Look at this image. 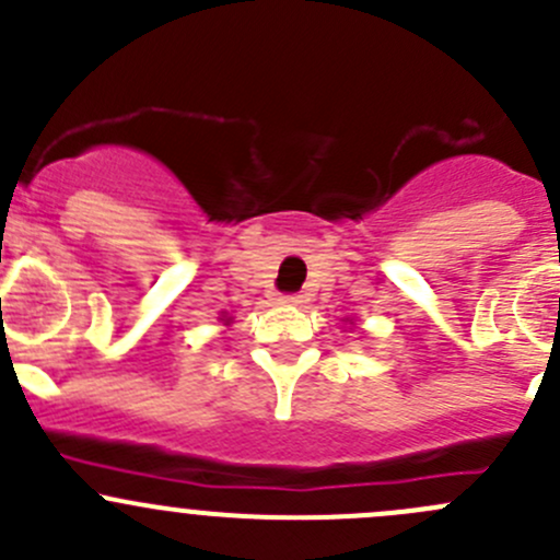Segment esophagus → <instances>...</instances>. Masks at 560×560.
I'll return each instance as SVG.
<instances>
[{
	"label": "esophagus",
	"instance_id": "obj_1",
	"mask_svg": "<svg viewBox=\"0 0 560 560\" xmlns=\"http://www.w3.org/2000/svg\"><path fill=\"white\" fill-rule=\"evenodd\" d=\"M276 303H279V306H301L303 298L301 295H279L276 298Z\"/></svg>",
	"mask_w": 560,
	"mask_h": 560
}]
</instances>
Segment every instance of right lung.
<instances>
[{"label": "right lung", "mask_w": 560, "mask_h": 560, "mask_svg": "<svg viewBox=\"0 0 560 560\" xmlns=\"http://www.w3.org/2000/svg\"><path fill=\"white\" fill-rule=\"evenodd\" d=\"M219 319H222V322H224V325H230V322H233V316H228V314H222V316H219Z\"/></svg>", "instance_id": "right-lung-1"}]
</instances>
